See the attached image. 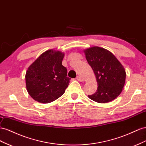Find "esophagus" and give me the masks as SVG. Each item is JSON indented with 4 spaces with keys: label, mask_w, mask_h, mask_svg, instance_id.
I'll return each mask as SVG.
<instances>
[{
    "label": "esophagus",
    "mask_w": 146,
    "mask_h": 146,
    "mask_svg": "<svg viewBox=\"0 0 146 146\" xmlns=\"http://www.w3.org/2000/svg\"><path fill=\"white\" fill-rule=\"evenodd\" d=\"M76 80H77L78 81H80V82L84 81V79H83L81 76H78L76 77Z\"/></svg>",
    "instance_id": "34e87169"
}]
</instances>
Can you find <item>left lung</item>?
Instances as JSON below:
<instances>
[{
	"label": "left lung",
	"mask_w": 146,
	"mask_h": 146,
	"mask_svg": "<svg viewBox=\"0 0 146 146\" xmlns=\"http://www.w3.org/2000/svg\"><path fill=\"white\" fill-rule=\"evenodd\" d=\"M86 59L97 79V92L88 95L100 103L110 102L121 93L125 82L126 73L122 65L108 50L95 46L84 51Z\"/></svg>",
	"instance_id": "1"
}]
</instances>
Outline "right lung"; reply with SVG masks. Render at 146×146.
Segmentation results:
<instances>
[{
  "mask_svg": "<svg viewBox=\"0 0 146 146\" xmlns=\"http://www.w3.org/2000/svg\"><path fill=\"white\" fill-rule=\"evenodd\" d=\"M64 54L52 49L38 57L28 68L26 74V88L35 101L49 103L62 96L70 78L62 65Z\"/></svg>",
  "mask_w": 146,
  "mask_h": 146,
  "instance_id": "add662e5",
  "label": "right lung"
}]
</instances>
